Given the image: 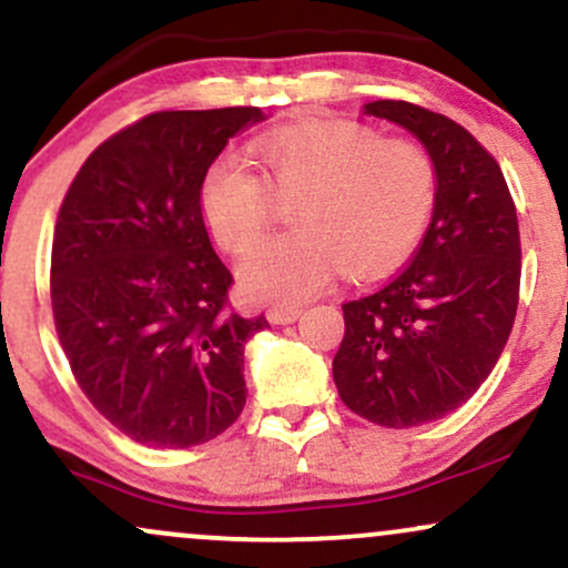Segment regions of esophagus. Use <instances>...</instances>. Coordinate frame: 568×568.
I'll return each instance as SVG.
<instances>
[{
    "instance_id": "obj_1",
    "label": "esophagus",
    "mask_w": 568,
    "mask_h": 568,
    "mask_svg": "<svg viewBox=\"0 0 568 568\" xmlns=\"http://www.w3.org/2000/svg\"><path fill=\"white\" fill-rule=\"evenodd\" d=\"M298 315H302V310H296V306H275V310L266 312V321L272 325H288L298 321Z\"/></svg>"
}]
</instances>
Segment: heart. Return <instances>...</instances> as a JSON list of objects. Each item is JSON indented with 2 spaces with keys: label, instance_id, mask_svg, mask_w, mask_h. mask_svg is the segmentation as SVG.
I'll return each mask as SVG.
<instances>
[{
  "label": "heart",
  "instance_id": "obj_1",
  "mask_svg": "<svg viewBox=\"0 0 568 568\" xmlns=\"http://www.w3.org/2000/svg\"><path fill=\"white\" fill-rule=\"evenodd\" d=\"M262 175L240 154L207 168L200 205L221 247L243 253L262 240L275 205L291 207L296 232L270 240L237 266L245 296L266 304H302L342 266L374 277L408 256L427 230L438 173L422 146L382 141L352 120H310L253 143Z\"/></svg>",
  "mask_w": 568,
  "mask_h": 568
}]
</instances>
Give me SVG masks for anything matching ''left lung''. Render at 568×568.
<instances>
[{
  "mask_svg": "<svg viewBox=\"0 0 568 568\" xmlns=\"http://www.w3.org/2000/svg\"><path fill=\"white\" fill-rule=\"evenodd\" d=\"M363 114L408 130L438 173L414 262L342 306L334 357L344 406L406 429L452 414L497 366L518 310V216L497 160L454 120L406 101H371Z\"/></svg>",
  "mask_w": 568,
  "mask_h": 568,
  "instance_id": "left-lung-1",
  "label": "left lung"
}]
</instances>
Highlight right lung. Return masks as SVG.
Instances as JSON below:
<instances>
[{
	"label": "right lung",
	"mask_w": 568,
	"mask_h": 568,
	"mask_svg": "<svg viewBox=\"0 0 568 568\" xmlns=\"http://www.w3.org/2000/svg\"><path fill=\"white\" fill-rule=\"evenodd\" d=\"M262 120L253 106L143 116L84 160L58 213V338L88 400L141 446H200L243 414L245 344L270 323L230 310L200 186Z\"/></svg>",
	"instance_id": "obj_1"
}]
</instances>
